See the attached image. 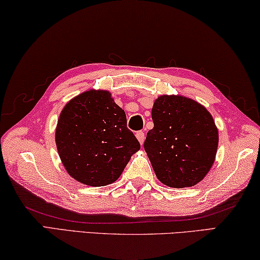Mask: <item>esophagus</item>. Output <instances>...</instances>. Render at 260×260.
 <instances>
[{
  "label": "esophagus",
  "instance_id": "obj_1",
  "mask_svg": "<svg viewBox=\"0 0 260 260\" xmlns=\"http://www.w3.org/2000/svg\"><path fill=\"white\" fill-rule=\"evenodd\" d=\"M136 137H137V139L139 140V143L144 144V140H145V134H144V131H138L137 134H136Z\"/></svg>",
  "mask_w": 260,
  "mask_h": 260
}]
</instances>
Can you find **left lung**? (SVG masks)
<instances>
[{"mask_svg":"<svg viewBox=\"0 0 260 260\" xmlns=\"http://www.w3.org/2000/svg\"><path fill=\"white\" fill-rule=\"evenodd\" d=\"M154 127L144 148L158 180L170 188L201 182L214 164L219 134L213 117L197 101L160 95L152 108Z\"/></svg>","mask_w":260,"mask_h":260,"instance_id":"left-lung-1","label":"left lung"}]
</instances>
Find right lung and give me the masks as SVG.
<instances>
[{"instance_id": "add662e5", "label": "right lung", "mask_w": 260, "mask_h": 260, "mask_svg": "<svg viewBox=\"0 0 260 260\" xmlns=\"http://www.w3.org/2000/svg\"><path fill=\"white\" fill-rule=\"evenodd\" d=\"M55 142L69 175L90 186L116 181L140 148L126 127L124 110L102 90L86 91L68 102L59 114Z\"/></svg>"}]
</instances>
